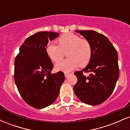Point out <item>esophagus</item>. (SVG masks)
<instances>
[{"mask_svg": "<svg viewBox=\"0 0 130 130\" xmlns=\"http://www.w3.org/2000/svg\"><path fill=\"white\" fill-rule=\"evenodd\" d=\"M64 74H65V77H68V76H69L70 74V73H64Z\"/></svg>", "mask_w": 130, "mask_h": 130, "instance_id": "1", "label": "esophagus"}]
</instances>
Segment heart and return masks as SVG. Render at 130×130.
I'll return each instance as SVG.
<instances>
[{
	"label": "heart",
	"instance_id": "obj_1",
	"mask_svg": "<svg viewBox=\"0 0 130 130\" xmlns=\"http://www.w3.org/2000/svg\"><path fill=\"white\" fill-rule=\"evenodd\" d=\"M59 45L50 43L46 47V53L53 62H58L65 56L68 58L56 64L58 71L69 72L78 66L84 67L90 62L92 48L90 41L80 38L73 33H67L58 38Z\"/></svg>",
	"mask_w": 130,
	"mask_h": 130
}]
</instances>
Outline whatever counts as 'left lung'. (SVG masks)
<instances>
[{
	"instance_id": "obj_1",
	"label": "left lung",
	"mask_w": 130,
	"mask_h": 130,
	"mask_svg": "<svg viewBox=\"0 0 130 130\" xmlns=\"http://www.w3.org/2000/svg\"><path fill=\"white\" fill-rule=\"evenodd\" d=\"M90 41L91 60L81 71H76L77 81L73 89L77 97L84 103L95 106L111 96L119 77L118 55L106 37L93 30H76ZM83 72H90L86 77Z\"/></svg>"
}]
</instances>
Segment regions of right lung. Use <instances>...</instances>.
<instances>
[{
  "label": "right lung",
  "mask_w": 130,
  "mask_h": 130,
  "mask_svg": "<svg viewBox=\"0 0 130 130\" xmlns=\"http://www.w3.org/2000/svg\"><path fill=\"white\" fill-rule=\"evenodd\" d=\"M59 35L40 32L28 37L14 60V79L22 99L33 108L43 109L54 102L65 80L62 71L52 74L53 64L46 53L49 40Z\"/></svg>",
  "instance_id": "1"
}]
</instances>
